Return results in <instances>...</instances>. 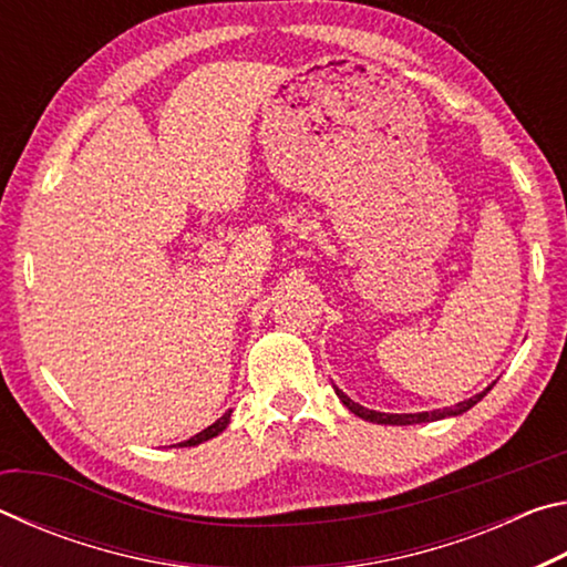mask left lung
Here are the masks:
<instances>
[{"label":"left lung","mask_w":567,"mask_h":567,"mask_svg":"<svg viewBox=\"0 0 567 567\" xmlns=\"http://www.w3.org/2000/svg\"><path fill=\"white\" fill-rule=\"evenodd\" d=\"M493 388V385H491ZM487 388V390H491ZM487 390L480 392V395L470 398L465 402H457V405L453 408H445V410H433V412H415V415H388V412H375V410H368L358 405V402H352L348 395H344L342 390L334 388V392H338V398L342 400V405L348 408L350 412H354V415L362 417V420H370V422H378V425H415V422H433V420H443V417H453V415H463L465 410H470L473 405H477L480 400H483L487 395Z\"/></svg>","instance_id":"left-lung-1"}]
</instances>
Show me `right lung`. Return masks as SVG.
<instances>
[{"label":"right lung","mask_w":567,"mask_h":567,"mask_svg":"<svg viewBox=\"0 0 567 567\" xmlns=\"http://www.w3.org/2000/svg\"><path fill=\"white\" fill-rule=\"evenodd\" d=\"M229 425V410L225 412L223 417H219L217 422H213V425L209 427H205L203 433H197L195 437H189V440H185V443H179L182 447H189V445H199V443H205V440H209V437H215V435H219L223 433V430Z\"/></svg>","instance_id":"right-lung-1"}]
</instances>
